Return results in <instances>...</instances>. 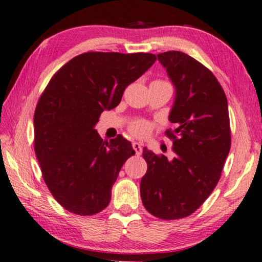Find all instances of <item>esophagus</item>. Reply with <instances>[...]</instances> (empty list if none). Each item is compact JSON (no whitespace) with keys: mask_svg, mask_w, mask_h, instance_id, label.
<instances>
[{"mask_svg":"<svg viewBox=\"0 0 262 262\" xmlns=\"http://www.w3.org/2000/svg\"><path fill=\"white\" fill-rule=\"evenodd\" d=\"M132 147H134V150L136 151V155L142 154V145H140V143L134 142L132 143Z\"/></svg>","mask_w":262,"mask_h":262,"instance_id":"1","label":"esophagus"}]
</instances>
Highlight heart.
I'll return each mask as SVG.
<instances>
[{
	"instance_id": "obj_1",
	"label": "heart",
	"mask_w": 262,
	"mask_h": 262,
	"mask_svg": "<svg viewBox=\"0 0 262 262\" xmlns=\"http://www.w3.org/2000/svg\"><path fill=\"white\" fill-rule=\"evenodd\" d=\"M128 130H130L132 135L142 137V136H145L149 132V125L144 120H136V122L130 124Z\"/></svg>"
}]
</instances>
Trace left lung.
I'll return each mask as SVG.
<instances>
[{
	"mask_svg": "<svg viewBox=\"0 0 262 262\" xmlns=\"http://www.w3.org/2000/svg\"><path fill=\"white\" fill-rule=\"evenodd\" d=\"M175 85L169 120L176 125L165 135L172 140V159L143 149L147 171L140 181L145 209L162 220L191 215L202 206L221 177L230 150L227 97L206 66L185 53L157 55Z\"/></svg>",
	"mask_w": 262,
	"mask_h": 262,
	"instance_id": "1",
	"label": "left lung"
}]
</instances>
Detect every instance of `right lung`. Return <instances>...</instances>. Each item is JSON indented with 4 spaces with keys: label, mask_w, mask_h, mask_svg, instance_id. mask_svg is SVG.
Returning <instances> with one entry per match:
<instances>
[{
    "label": "right lung",
    "mask_w": 262,
    "mask_h": 262,
    "mask_svg": "<svg viewBox=\"0 0 262 262\" xmlns=\"http://www.w3.org/2000/svg\"><path fill=\"white\" fill-rule=\"evenodd\" d=\"M155 61L150 53L89 52L49 80L34 113V150L45 183L66 210L87 216L108 206L120 169L136 152L122 135L103 140L94 125Z\"/></svg>",
    "instance_id": "right-lung-1"
}]
</instances>
